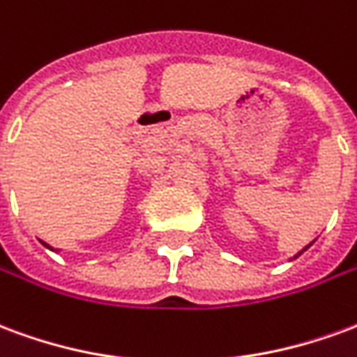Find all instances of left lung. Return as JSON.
Segmentation results:
<instances>
[{"label": "left lung", "instance_id": "obj_1", "mask_svg": "<svg viewBox=\"0 0 357 357\" xmlns=\"http://www.w3.org/2000/svg\"><path fill=\"white\" fill-rule=\"evenodd\" d=\"M310 247H312V243H310V245H307V247H306V248H302V250H300L298 255L294 256V258H298V256H300V255H302V252H306V250H307V248H310Z\"/></svg>", "mask_w": 357, "mask_h": 357}]
</instances>
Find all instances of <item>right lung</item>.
<instances>
[{
	"label": "right lung",
	"instance_id": "obj_1",
	"mask_svg": "<svg viewBox=\"0 0 357 357\" xmlns=\"http://www.w3.org/2000/svg\"><path fill=\"white\" fill-rule=\"evenodd\" d=\"M42 245H43V247H47V248H50V250H53V247H50V245H47V243H43V241H42Z\"/></svg>",
	"mask_w": 357,
	"mask_h": 357
}]
</instances>
